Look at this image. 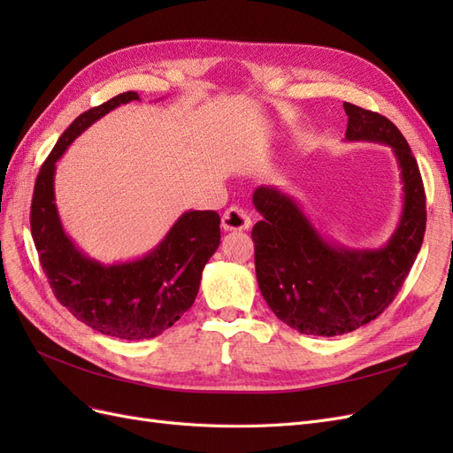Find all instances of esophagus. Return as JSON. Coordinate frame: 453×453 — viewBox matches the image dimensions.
<instances>
[{"label": "esophagus", "instance_id": "esophagus-1", "mask_svg": "<svg viewBox=\"0 0 453 453\" xmlns=\"http://www.w3.org/2000/svg\"><path fill=\"white\" fill-rule=\"evenodd\" d=\"M221 226L225 230H248L251 226V217L248 211L238 208V205H232L223 213Z\"/></svg>", "mask_w": 453, "mask_h": 453}]
</instances>
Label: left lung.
Wrapping results in <instances>:
<instances>
[{
	"mask_svg": "<svg viewBox=\"0 0 453 453\" xmlns=\"http://www.w3.org/2000/svg\"><path fill=\"white\" fill-rule=\"evenodd\" d=\"M346 142L391 147L401 170L403 210L381 248H351L315 226L303 203L273 185L253 193L263 221L253 226L258 289L278 319L300 334L338 336L386 310L421 250L425 190L418 162L389 119L344 102Z\"/></svg>",
	"mask_w": 453,
	"mask_h": 453,
	"instance_id": "obj_1",
	"label": "left lung"
}]
</instances>
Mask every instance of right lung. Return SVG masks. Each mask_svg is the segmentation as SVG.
Segmentation results:
<instances>
[{
    "label": "right lung",
    "mask_w": 453,
    "mask_h": 453,
    "mask_svg": "<svg viewBox=\"0 0 453 453\" xmlns=\"http://www.w3.org/2000/svg\"><path fill=\"white\" fill-rule=\"evenodd\" d=\"M134 100H140L138 92H122L79 115L60 135L39 170L30 225L41 266L62 306L102 334L149 340L193 306L202 270L221 243L219 213L188 210L143 257L105 265L67 236L54 196L57 162L67 147L96 120Z\"/></svg>",
    "instance_id": "add662e5"
}]
</instances>
